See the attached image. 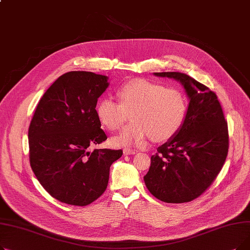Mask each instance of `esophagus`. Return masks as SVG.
Returning <instances> with one entry per match:
<instances>
[{"label":"esophagus","mask_w":250,"mask_h":250,"mask_svg":"<svg viewBox=\"0 0 250 250\" xmlns=\"http://www.w3.org/2000/svg\"><path fill=\"white\" fill-rule=\"evenodd\" d=\"M136 152L132 149H128V148H125L124 149V155H134Z\"/></svg>","instance_id":"34e87169"}]
</instances>
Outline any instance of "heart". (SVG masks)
<instances>
[{
    "instance_id": "obj_1",
    "label": "heart",
    "mask_w": 250,
    "mask_h": 250,
    "mask_svg": "<svg viewBox=\"0 0 250 250\" xmlns=\"http://www.w3.org/2000/svg\"><path fill=\"white\" fill-rule=\"evenodd\" d=\"M120 103L103 98L96 105L100 124L109 130L130 122L117 136L111 138L114 147L141 146L150 137L154 142L171 139L178 132L187 113V99L180 91L144 79H136L118 88Z\"/></svg>"
}]
</instances>
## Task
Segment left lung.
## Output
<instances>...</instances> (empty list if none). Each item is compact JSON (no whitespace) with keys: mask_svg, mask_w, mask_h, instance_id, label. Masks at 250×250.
<instances>
[{"mask_svg":"<svg viewBox=\"0 0 250 250\" xmlns=\"http://www.w3.org/2000/svg\"><path fill=\"white\" fill-rule=\"evenodd\" d=\"M178 81L189 99L178 132L151 157L144 181L158 200L180 204L193 201L212 185L229 147L228 126L217 95L179 72L154 73Z\"/></svg>","mask_w":250,"mask_h":250,"instance_id":"left-lung-1","label":"left lung"}]
</instances>
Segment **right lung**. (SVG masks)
<instances>
[{"label": "right lung", "mask_w": 250, "mask_h": 250, "mask_svg": "<svg viewBox=\"0 0 250 250\" xmlns=\"http://www.w3.org/2000/svg\"><path fill=\"white\" fill-rule=\"evenodd\" d=\"M108 77L73 71L59 77L39 100L31 120L29 159L43 188L58 201L87 206L108 185L111 164L122 150L94 149L107 139L96 115Z\"/></svg>", "instance_id": "obj_1"}]
</instances>
